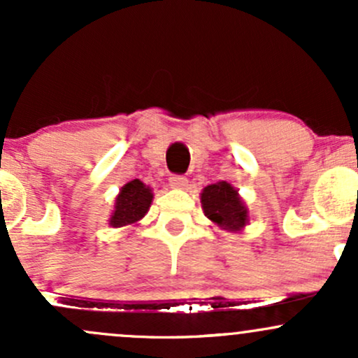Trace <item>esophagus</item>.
<instances>
[{
  "label": "esophagus",
  "instance_id": "obj_1",
  "mask_svg": "<svg viewBox=\"0 0 358 358\" xmlns=\"http://www.w3.org/2000/svg\"><path fill=\"white\" fill-rule=\"evenodd\" d=\"M170 185L173 188H185L188 185V178L185 175H171Z\"/></svg>",
  "mask_w": 358,
  "mask_h": 358
}]
</instances>
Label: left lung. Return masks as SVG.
<instances>
[{
    "label": "left lung",
    "instance_id": "1",
    "mask_svg": "<svg viewBox=\"0 0 358 358\" xmlns=\"http://www.w3.org/2000/svg\"><path fill=\"white\" fill-rule=\"evenodd\" d=\"M205 215L220 227L241 231L248 222V208L237 195V190L227 182L208 185L202 192Z\"/></svg>",
    "mask_w": 358,
    "mask_h": 358
}]
</instances>
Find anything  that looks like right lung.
<instances>
[{"mask_svg": "<svg viewBox=\"0 0 358 358\" xmlns=\"http://www.w3.org/2000/svg\"><path fill=\"white\" fill-rule=\"evenodd\" d=\"M151 200H153V193L145 183L139 182V180L126 183L117 195L109 224L113 227L134 224V222L145 217L151 205Z\"/></svg>", "mask_w": 358, "mask_h": 358, "instance_id": "obj_1", "label": "right lung"}]
</instances>
